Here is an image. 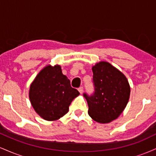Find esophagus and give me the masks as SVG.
<instances>
[{"label":"esophagus","mask_w":156,"mask_h":156,"mask_svg":"<svg viewBox=\"0 0 156 156\" xmlns=\"http://www.w3.org/2000/svg\"><path fill=\"white\" fill-rule=\"evenodd\" d=\"M78 91H79V92L80 93V94H82V93H83V87H79V88H78Z\"/></svg>","instance_id":"34e87169"}]
</instances>
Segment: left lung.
I'll list each match as a JSON object with an SVG mask.
<instances>
[{
    "mask_svg": "<svg viewBox=\"0 0 156 156\" xmlns=\"http://www.w3.org/2000/svg\"><path fill=\"white\" fill-rule=\"evenodd\" d=\"M94 92L84 93L89 115L100 123H108L119 117L129 101L130 88L123 73L106 62L92 67Z\"/></svg>",
    "mask_w": 156,
    "mask_h": 156,
    "instance_id": "8db88e82",
    "label": "left lung"
}]
</instances>
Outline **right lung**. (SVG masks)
<instances>
[{
	"label": "right lung",
	"mask_w": 156,
	"mask_h": 156,
	"mask_svg": "<svg viewBox=\"0 0 156 156\" xmlns=\"http://www.w3.org/2000/svg\"><path fill=\"white\" fill-rule=\"evenodd\" d=\"M80 94L73 88L59 65L46 66L30 87L29 98L35 112L48 121L63 117L68 112L73 100Z\"/></svg>",
	"instance_id": "right-lung-1"
}]
</instances>
